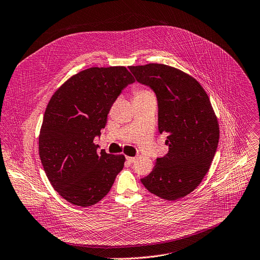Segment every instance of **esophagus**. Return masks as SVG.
Returning a JSON list of instances; mask_svg holds the SVG:
<instances>
[{
    "instance_id": "obj_1",
    "label": "esophagus",
    "mask_w": 260,
    "mask_h": 260,
    "mask_svg": "<svg viewBox=\"0 0 260 260\" xmlns=\"http://www.w3.org/2000/svg\"><path fill=\"white\" fill-rule=\"evenodd\" d=\"M136 157H133V156H126V160L129 162V164H132V162H135L136 161Z\"/></svg>"
}]
</instances>
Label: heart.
I'll list each match as a JSON object with an SVG mask.
<instances>
[{
	"mask_svg": "<svg viewBox=\"0 0 260 260\" xmlns=\"http://www.w3.org/2000/svg\"><path fill=\"white\" fill-rule=\"evenodd\" d=\"M133 95H134V101L136 100H143V99H147V98H155L154 94L143 87H135L133 89Z\"/></svg>",
	"mask_w": 260,
	"mask_h": 260,
	"instance_id": "obj_1",
	"label": "heart"
}]
</instances>
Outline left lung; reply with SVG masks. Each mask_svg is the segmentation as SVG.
<instances>
[{"label":"left lung","instance_id":"8db88e82","mask_svg":"<svg viewBox=\"0 0 260 260\" xmlns=\"http://www.w3.org/2000/svg\"><path fill=\"white\" fill-rule=\"evenodd\" d=\"M136 80L153 89L158 131L168 135V152L141 179L153 195L174 201L192 193L214 159L220 138L218 118L200 83L182 70L158 63L128 67Z\"/></svg>","mask_w":260,"mask_h":260}]
</instances>
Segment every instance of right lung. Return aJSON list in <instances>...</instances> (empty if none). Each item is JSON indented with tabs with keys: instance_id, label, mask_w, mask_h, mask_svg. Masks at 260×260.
Returning <instances> with one entry per match:
<instances>
[{
	"instance_id": "1",
	"label": "right lung",
	"mask_w": 260,
	"mask_h": 260,
	"mask_svg": "<svg viewBox=\"0 0 260 260\" xmlns=\"http://www.w3.org/2000/svg\"><path fill=\"white\" fill-rule=\"evenodd\" d=\"M134 82L124 66L91 67L70 77L51 98L39 133V156L66 201L82 207L96 204L123 169V154L98 153L93 141L117 96Z\"/></svg>"
}]
</instances>
